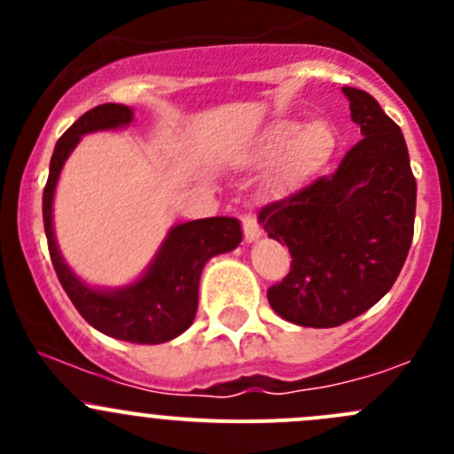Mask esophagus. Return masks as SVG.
I'll return each instance as SVG.
<instances>
[{
    "label": "esophagus",
    "instance_id": "obj_1",
    "mask_svg": "<svg viewBox=\"0 0 454 454\" xmlns=\"http://www.w3.org/2000/svg\"><path fill=\"white\" fill-rule=\"evenodd\" d=\"M241 226H244V239L248 241V244H254V241L263 235V231H261V226H259V222H256L254 215H250V213L241 215Z\"/></svg>",
    "mask_w": 454,
    "mask_h": 454
}]
</instances>
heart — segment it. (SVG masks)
<instances>
[{"instance_id":"1","label":"heart","mask_w":454,"mask_h":454,"mask_svg":"<svg viewBox=\"0 0 454 454\" xmlns=\"http://www.w3.org/2000/svg\"><path fill=\"white\" fill-rule=\"evenodd\" d=\"M338 138L327 121H309L296 129L292 122L270 127L256 146V160L273 162L272 180L278 186H294L318 173L332 160Z\"/></svg>"}]
</instances>
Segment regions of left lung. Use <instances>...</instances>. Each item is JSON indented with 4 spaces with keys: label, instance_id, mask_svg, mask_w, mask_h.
<instances>
[{
    "label": "left lung",
    "instance_id": "8db88e82",
    "mask_svg": "<svg viewBox=\"0 0 454 454\" xmlns=\"http://www.w3.org/2000/svg\"><path fill=\"white\" fill-rule=\"evenodd\" d=\"M342 94L364 138L332 176L256 215L292 254L268 301L301 327H338L367 312L393 287L413 241L418 184L404 136L367 91Z\"/></svg>",
    "mask_w": 454,
    "mask_h": 454
}]
</instances>
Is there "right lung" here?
I'll return each mask as SVG.
<instances>
[{
    "mask_svg": "<svg viewBox=\"0 0 454 454\" xmlns=\"http://www.w3.org/2000/svg\"><path fill=\"white\" fill-rule=\"evenodd\" d=\"M134 112L125 105L105 103L85 112L54 146L50 176L43 189V228L50 259L63 290L74 308L105 336L138 345L168 342L191 327L198 312L200 277L206 261L231 253L241 244V226L235 217H206L171 228L149 270L121 290H94L66 265L52 228V200L63 162L79 145L81 136L129 125Z\"/></svg>",
    "mask_w": 454,
    "mask_h": 454,
    "instance_id": "right-lung-1",
    "label": "right lung"
}]
</instances>
